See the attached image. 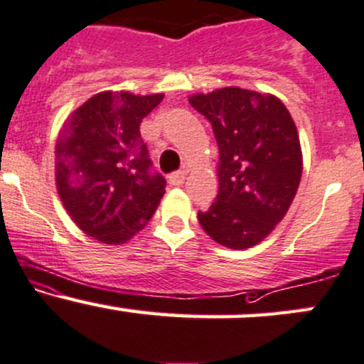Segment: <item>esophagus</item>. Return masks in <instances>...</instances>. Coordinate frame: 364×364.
Masks as SVG:
<instances>
[{"instance_id":"esophagus-1","label":"esophagus","mask_w":364,"mask_h":364,"mask_svg":"<svg viewBox=\"0 0 364 364\" xmlns=\"http://www.w3.org/2000/svg\"><path fill=\"white\" fill-rule=\"evenodd\" d=\"M167 181L173 186L183 185V181H185V171H173V173L167 176Z\"/></svg>"}]
</instances>
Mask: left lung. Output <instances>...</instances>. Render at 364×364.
<instances>
[{
  "instance_id": "1",
  "label": "left lung",
  "mask_w": 364,
  "mask_h": 364,
  "mask_svg": "<svg viewBox=\"0 0 364 364\" xmlns=\"http://www.w3.org/2000/svg\"><path fill=\"white\" fill-rule=\"evenodd\" d=\"M190 103L210 122L219 149L218 197L198 223L228 249L257 245L285 218L301 183L292 115L273 95L235 86L193 95Z\"/></svg>"
}]
</instances>
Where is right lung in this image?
<instances>
[{"label": "right lung", "instance_id": "right-lung-1", "mask_svg": "<svg viewBox=\"0 0 364 364\" xmlns=\"http://www.w3.org/2000/svg\"><path fill=\"white\" fill-rule=\"evenodd\" d=\"M164 95L103 93L70 114L57 139V188L90 237L119 245L150 221L166 193L139 133Z\"/></svg>", "mask_w": 364, "mask_h": 364}]
</instances>
